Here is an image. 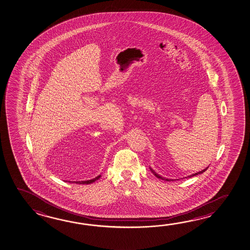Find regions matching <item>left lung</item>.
Returning a JSON list of instances; mask_svg holds the SVG:
<instances>
[{
	"instance_id": "left-lung-1",
	"label": "left lung",
	"mask_w": 250,
	"mask_h": 250,
	"mask_svg": "<svg viewBox=\"0 0 250 250\" xmlns=\"http://www.w3.org/2000/svg\"><path fill=\"white\" fill-rule=\"evenodd\" d=\"M207 168H208V167H207L206 168H205V169H203V170L202 171H199V172H197V173H195V174H192V175H188V177H192V176H195V175H199V174H202V173H204V172H205V171H206V169H207ZM150 169H151V171L153 172V175H155V176H156V177H158V178H160V179L165 180V181H168V182H169V181H173V180L172 179H167V178H163V177H162V176H161V175H158V174H156V173H155V172H154V171H153V169L151 168V167H150ZM185 178H187V177H185Z\"/></svg>"
}]
</instances>
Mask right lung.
I'll return each mask as SVG.
<instances>
[{"instance_id":"obj_1","label":"right lung","mask_w":250,"mask_h":250,"mask_svg":"<svg viewBox=\"0 0 250 250\" xmlns=\"http://www.w3.org/2000/svg\"><path fill=\"white\" fill-rule=\"evenodd\" d=\"M101 177V175H98V176H97L96 178H93V179L91 180H88V181H81V182H75L76 184H92V183H94V182H96L97 180L99 179Z\"/></svg>"}]
</instances>
